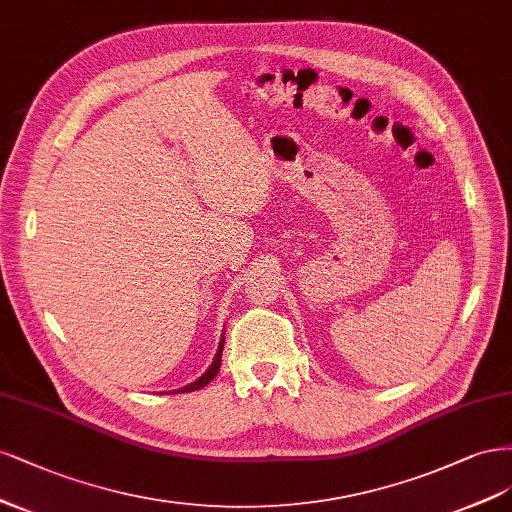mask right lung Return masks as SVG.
Instances as JSON below:
<instances>
[{"label":"right lung","mask_w":512,"mask_h":512,"mask_svg":"<svg viewBox=\"0 0 512 512\" xmlns=\"http://www.w3.org/2000/svg\"><path fill=\"white\" fill-rule=\"evenodd\" d=\"M223 344H225V336H221V342H219V349H217V355H214V359H212V364H210V368L200 376V378H195L193 383H189V385H185V387H180V389H172V393H187V391H197V389H202V387H206L214 376L219 374V368H221V355H223Z\"/></svg>","instance_id":"right-lung-1"}]
</instances>
